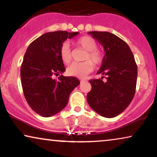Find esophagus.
<instances>
[{"label":"esophagus","instance_id":"34e87169","mask_svg":"<svg viewBox=\"0 0 157 157\" xmlns=\"http://www.w3.org/2000/svg\"><path fill=\"white\" fill-rule=\"evenodd\" d=\"M85 79H80V82H85Z\"/></svg>","mask_w":157,"mask_h":157}]
</instances>
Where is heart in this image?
<instances>
[{"label": "heart", "mask_w": 157, "mask_h": 157, "mask_svg": "<svg viewBox=\"0 0 157 157\" xmlns=\"http://www.w3.org/2000/svg\"><path fill=\"white\" fill-rule=\"evenodd\" d=\"M77 45L87 51L85 53L83 62H74L67 68V71L70 76H74L82 78L93 69L94 64L99 65L102 63L103 53L97 48V43L93 37L89 36H83L77 40ZM59 55L61 60L65 64H69L72 59V52L69 47V43L64 42L61 45L59 50ZM93 62L92 63V61Z\"/></svg>", "instance_id": "heart-1"}]
</instances>
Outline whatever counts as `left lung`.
<instances>
[{"instance_id": "1", "label": "left lung", "mask_w": 157, "mask_h": 157, "mask_svg": "<svg viewBox=\"0 0 157 157\" xmlns=\"http://www.w3.org/2000/svg\"><path fill=\"white\" fill-rule=\"evenodd\" d=\"M103 45L105 55L97 74L106 76L89 80L91 90L87 101L101 116L112 118L129 106L136 93L138 67L128 45L109 32H88Z\"/></svg>"}]
</instances>
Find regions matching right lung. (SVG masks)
<instances>
[{
    "label": "right lung",
    "mask_w": 157,
    "mask_h": 157,
    "mask_svg": "<svg viewBox=\"0 0 157 157\" xmlns=\"http://www.w3.org/2000/svg\"><path fill=\"white\" fill-rule=\"evenodd\" d=\"M79 33L56 31L47 33L30 43L21 66L23 93L31 109L40 116L48 117L67 106L72 91L80 84L74 77L60 75L65 69L59 50L67 38Z\"/></svg>",
    "instance_id": "obj_1"
}]
</instances>
